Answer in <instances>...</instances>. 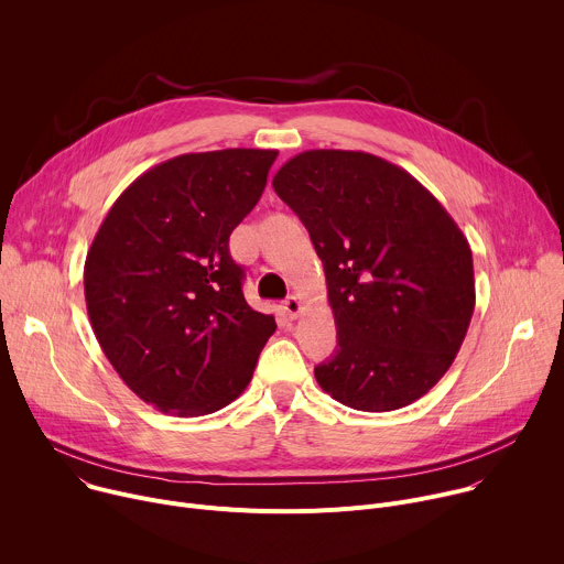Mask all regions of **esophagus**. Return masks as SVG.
<instances>
[{
	"instance_id": "1",
	"label": "esophagus",
	"mask_w": 564,
	"mask_h": 564,
	"mask_svg": "<svg viewBox=\"0 0 564 564\" xmlns=\"http://www.w3.org/2000/svg\"><path fill=\"white\" fill-rule=\"evenodd\" d=\"M301 299L299 296H288L285 299V303H283V310H285V314L290 316V318H296L299 314H301Z\"/></svg>"
}]
</instances>
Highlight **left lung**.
Here are the masks:
<instances>
[{
	"mask_svg": "<svg viewBox=\"0 0 564 564\" xmlns=\"http://www.w3.org/2000/svg\"><path fill=\"white\" fill-rule=\"evenodd\" d=\"M272 187L326 272L339 348L314 368L318 386L366 413L413 404L451 368L470 324L466 236L420 181L366 151H303Z\"/></svg>",
	"mask_w": 564,
	"mask_h": 564,
	"instance_id": "1",
	"label": "left lung"
}]
</instances>
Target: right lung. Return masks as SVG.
Returning a JSON list of instances; mask_svg holds the SVG:
<instances>
[{"instance_id":"obj_1","label":"right lung","mask_w":564,"mask_h":564,"mask_svg":"<svg viewBox=\"0 0 564 564\" xmlns=\"http://www.w3.org/2000/svg\"><path fill=\"white\" fill-rule=\"evenodd\" d=\"M274 149L183 153L138 176L85 263L87 312L120 379L158 411L198 417L243 392L274 335L243 296L229 234L259 203Z\"/></svg>"}]
</instances>
